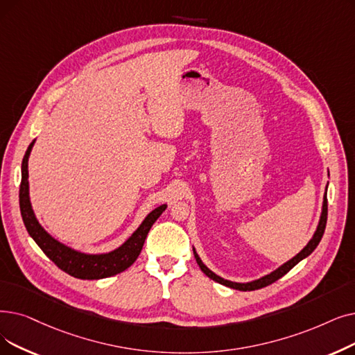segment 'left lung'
<instances>
[{
    "label": "left lung",
    "instance_id": "left-lung-1",
    "mask_svg": "<svg viewBox=\"0 0 355 355\" xmlns=\"http://www.w3.org/2000/svg\"><path fill=\"white\" fill-rule=\"evenodd\" d=\"M328 175H329V173H328ZM328 184H329V182H328ZM327 190H328V186H327ZM327 190H325V194H323V203H322L320 218H319V223H318V226H316V230H315L313 236L311 238V241H309V242L306 243L304 248H303L297 255H295V257H293L291 259H288L287 263L282 264L279 268H275V270H274V271H271L270 274L263 275V277H259V279L252 280V282H248V283H236V282H230V280L223 279V277H220V275H218V274H214L209 267H206V264L203 263L202 258L198 257V254H197L196 248L193 246L194 258H196V261H197V264H198L200 270H202V271L209 277V279H211L213 282L219 283V284H223V286L230 287V288L241 290V291H251V290L263 288V287H266V286H268V284H271V283L277 282L279 279H282V277H283L284 274H287L293 267H295L296 264H299L302 259H304L306 257H309V255L315 251L316 246L319 245V242H320V239H322V236H323V232H325L327 218H328V200H327Z\"/></svg>",
    "mask_w": 355,
    "mask_h": 355
}]
</instances>
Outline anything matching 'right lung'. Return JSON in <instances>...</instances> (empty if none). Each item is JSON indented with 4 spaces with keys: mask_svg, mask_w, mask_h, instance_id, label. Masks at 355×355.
Wrapping results in <instances>:
<instances>
[{
    "mask_svg": "<svg viewBox=\"0 0 355 355\" xmlns=\"http://www.w3.org/2000/svg\"><path fill=\"white\" fill-rule=\"evenodd\" d=\"M36 139L28 145L21 162V184H20V211L28 235L39 245V248L48 255L53 263L67 274L81 280H100L116 275L128 270L139 257L149 229L166 209L161 205L148 213L135 232L116 250L103 254H88L59 242L46 230L37 220L28 194V157Z\"/></svg>",
    "mask_w": 355,
    "mask_h": 355,
    "instance_id": "add662e5",
    "label": "right lung"
}]
</instances>
